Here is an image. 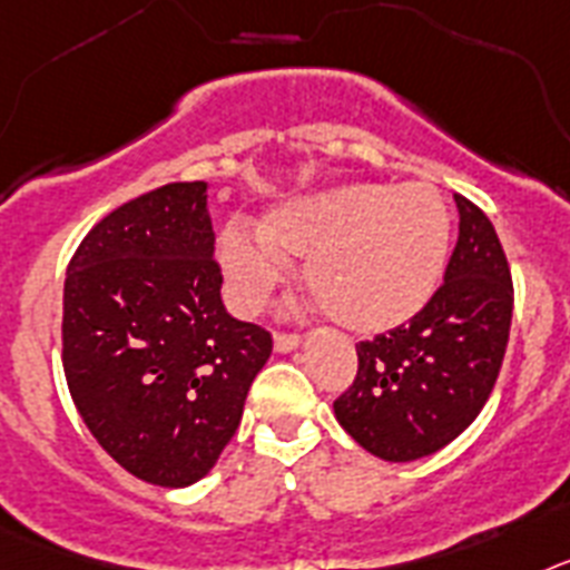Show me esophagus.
<instances>
[{
	"label": "esophagus",
	"instance_id": "34e87169",
	"mask_svg": "<svg viewBox=\"0 0 570 570\" xmlns=\"http://www.w3.org/2000/svg\"><path fill=\"white\" fill-rule=\"evenodd\" d=\"M298 344V333H289V330H278V333H275V350H278V353H289V350H295Z\"/></svg>",
	"mask_w": 570,
	"mask_h": 570
}]
</instances>
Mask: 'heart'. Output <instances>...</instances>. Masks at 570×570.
<instances>
[{"instance_id":"b5f03b06","label":"heart","mask_w":570,"mask_h":570,"mask_svg":"<svg viewBox=\"0 0 570 570\" xmlns=\"http://www.w3.org/2000/svg\"><path fill=\"white\" fill-rule=\"evenodd\" d=\"M264 232L232 226L224 235L237 304H264L289 272V252L306 261L315 304L355 333H384L413 318L442 281L450 252L448 206L424 183L304 197L272 212Z\"/></svg>"}]
</instances>
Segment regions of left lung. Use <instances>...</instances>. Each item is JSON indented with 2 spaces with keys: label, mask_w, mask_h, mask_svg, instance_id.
<instances>
[{
  "label": "left lung",
  "mask_w": 570,
  "mask_h": 570,
  "mask_svg": "<svg viewBox=\"0 0 570 570\" xmlns=\"http://www.w3.org/2000/svg\"><path fill=\"white\" fill-rule=\"evenodd\" d=\"M459 237L442 286L407 321L358 341V373L335 419L387 462L442 450L473 424L502 370L513 281L499 235L476 203L456 195Z\"/></svg>",
  "instance_id": "8db88e82"
}]
</instances>
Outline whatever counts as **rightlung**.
<instances>
[{"label":"right lung","instance_id":"obj_1","mask_svg":"<svg viewBox=\"0 0 570 570\" xmlns=\"http://www.w3.org/2000/svg\"><path fill=\"white\" fill-rule=\"evenodd\" d=\"M209 183H166L106 215L73 252L62 370L114 462L160 488L215 468L272 353L264 326L220 301Z\"/></svg>","mask_w":570,"mask_h":570}]
</instances>
